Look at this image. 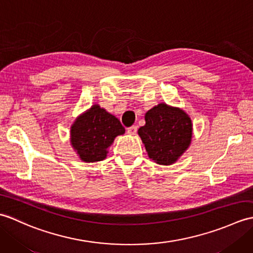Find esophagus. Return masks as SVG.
I'll return each mask as SVG.
<instances>
[{
  "instance_id": "1",
  "label": "esophagus",
  "mask_w": 253,
  "mask_h": 253,
  "mask_svg": "<svg viewBox=\"0 0 253 253\" xmlns=\"http://www.w3.org/2000/svg\"><path fill=\"white\" fill-rule=\"evenodd\" d=\"M138 130V127L137 126H131L129 128H127V132L129 133V135H136Z\"/></svg>"
}]
</instances>
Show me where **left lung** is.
<instances>
[{"label":"left lung","mask_w":253,"mask_h":253,"mask_svg":"<svg viewBox=\"0 0 253 253\" xmlns=\"http://www.w3.org/2000/svg\"><path fill=\"white\" fill-rule=\"evenodd\" d=\"M146 125L138 129L149 158L160 165L176 163L192 139V122L176 106L160 103L144 115Z\"/></svg>","instance_id":"1"}]
</instances>
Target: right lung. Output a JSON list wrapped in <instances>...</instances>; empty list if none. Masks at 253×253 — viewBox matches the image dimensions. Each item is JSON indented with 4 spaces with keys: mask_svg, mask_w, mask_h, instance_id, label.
<instances>
[{
    "mask_svg": "<svg viewBox=\"0 0 253 253\" xmlns=\"http://www.w3.org/2000/svg\"><path fill=\"white\" fill-rule=\"evenodd\" d=\"M125 133V128L117 117L99 104L82 113L71 126V144L79 159L94 163L107 157V149L117 136Z\"/></svg>",
    "mask_w": 253,
    "mask_h": 253,
    "instance_id": "add662e5",
    "label": "right lung"
}]
</instances>
